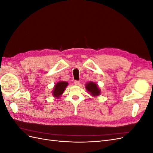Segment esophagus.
I'll list each match as a JSON object with an SVG mask.
<instances>
[{"label":"esophagus","instance_id":"34e87169","mask_svg":"<svg viewBox=\"0 0 153 153\" xmlns=\"http://www.w3.org/2000/svg\"><path fill=\"white\" fill-rule=\"evenodd\" d=\"M74 83H75V85H79V84H80V82L77 81V80H75Z\"/></svg>","mask_w":153,"mask_h":153}]
</instances>
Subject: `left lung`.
I'll return each mask as SVG.
<instances>
[{"label":"left lung","mask_w":153,"mask_h":153,"mask_svg":"<svg viewBox=\"0 0 153 153\" xmlns=\"http://www.w3.org/2000/svg\"><path fill=\"white\" fill-rule=\"evenodd\" d=\"M85 89L89 92V94L93 97L99 96L101 94V90L98 84L93 82H89L85 84Z\"/></svg>","instance_id":"obj_1"}]
</instances>
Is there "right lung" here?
<instances>
[{"label":"right lung","instance_id":"obj_1","mask_svg":"<svg viewBox=\"0 0 153 153\" xmlns=\"http://www.w3.org/2000/svg\"><path fill=\"white\" fill-rule=\"evenodd\" d=\"M68 85V83L67 82L60 81L57 82V84L55 85L53 90L52 91V95L53 97H55V98L59 99L62 96Z\"/></svg>","mask_w":153,"mask_h":153}]
</instances>
